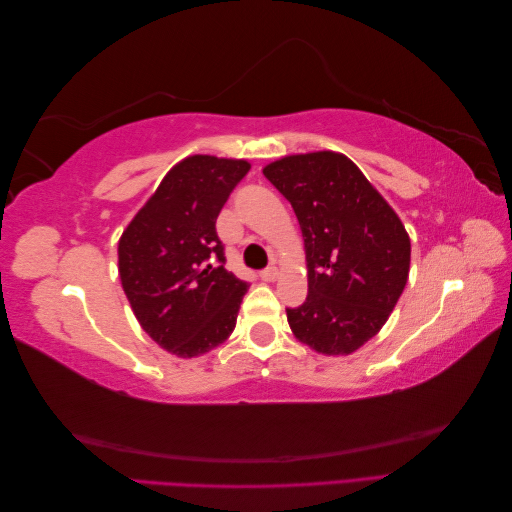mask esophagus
Listing matches in <instances>:
<instances>
[{"instance_id":"esophagus-1","label":"esophagus","mask_w":512,"mask_h":512,"mask_svg":"<svg viewBox=\"0 0 512 512\" xmlns=\"http://www.w3.org/2000/svg\"><path fill=\"white\" fill-rule=\"evenodd\" d=\"M277 275H280V271H277V267L273 265V267H267V269H262V271H260V280H265V282H275V280H277Z\"/></svg>"}]
</instances>
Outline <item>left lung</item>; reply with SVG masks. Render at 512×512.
I'll use <instances>...</instances> for the list:
<instances>
[{
	"instance_id": "obj_1",
	"label": "left lung",
	"mask_w": 512,
	"mask_h": 512,
	"mask_svg": "<svg viewBox=\"0 0 512 512\" xmlns=\"http://www.w3.org/2000/svg\"><path fill=\"white\" fill-rule=\"evenodd\" d=\"M303 232L307 299L288 307L299 342L350 354L389 320L410 273V237L359 166L335 151L286 156L262 168Z\"/></svg>"
}]
</instances>
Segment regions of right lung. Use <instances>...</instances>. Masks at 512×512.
I'll use <instances>...</instances> for the list:
<instances>
[{
    "label": "right lung",
    "mask_w": 512,
    "mask_h": 512,
    "mask_svg": "<svg viewBox=\"0 0 512 512\" xmlns=\"http://www.w3.org/2000/svg\"><path fill=\"white\" fill-rule=\"evenodd\" d=\"M250 162L190 156L168 170L119 239V277L143 331L181 359L226 342L247 282L224 269L215 220Z\"/></svg>",
    "instance_id": "right-lung-1"
}]
</instances>
